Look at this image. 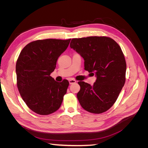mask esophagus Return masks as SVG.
<instances>
[{"label":"esophagus","mask_w":148,"mask_h":148,"mask_svg":"<svg viewBox=\"0 0 148 148\" xmlns=\"http://www.w3.org/2000/svg\"><path fill=\"white\" fill-rule=\"evenodd\" d=\"M69 82L70 84H74V83H77V81H76V80H75V79H70L69 80Z\"/></svg>","instance_id":"obj_1"}]
</instances>
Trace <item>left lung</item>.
Returning <instances> with one entry per match:
<instances>
[{"instance_id":"left-lung-1","label":"left lung","mask_w":148,"mask_h":148,"mask_svg":"<svg viewBox=\"0 0 148 148\" xmlns=\"http://www.w3.org/2000/svg\"><path fill=\"white\" fill-rule=\"evenodd\" d=\"M70 47L84 59V70L97 77L92 86L78 83L80 105L89 112H104L117 101L125 82L127 64L122 49L114 39L106 36L73 38Z\"/></svg>"}]
</instances>
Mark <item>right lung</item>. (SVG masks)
<instances>
[{
    "instance_id": "1",
    "label": "right lung",
    "mask_w": 148,
    "mask_h": 148,
    "mask_svg": "<svg viewBox=\"0 0 148 148\" xmlns=\"http://www.w3.org/2000/svg\"><path fill=\"white\" fill-rule=\"evenodd\" d=\"M70 40H37L28 44L20 53L16 64L17 87L26 104L35 113L46 115L60 108L69 82H57L50 75Z\"/></svg>"
}]
</instances>
